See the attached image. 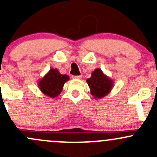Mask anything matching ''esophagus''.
Wrapping results in <instances>:
<instances>
[{"mask_svg": "<svg viewBox=\"0 0 157 157\" xmlns=\"http://www.w3.org/2000/svg\"><path fill=\"white\" fill-rule=\"evenodd\" d=\"M72 78H73V79H81V78H82V76H81V75H79V76H72Z\"/></svg>", "mask_w": 157, "mask_h": 157, "instance_id": "34e87169", "label": "esophagus"}]
</instances>
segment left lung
I'll return each mask as SVG.
<instances>
[{
    "label": "left lung",
    "mask_w": 157,
    "mask_h": 157,
    "mask_svg": "<svg viewBox=\"0 0 157 157\" xmlns=\"http://www.w3.org/2000/svg\"><path fill=\"white\" fill-rule=\"evenodd\" d=\"M90 93L96 99H102L108 95L114 86V81L105 75L100 68L92 72L91 77L86 80Z\"/></svg>",
    "instance_id": "left-lung-1"
}]
</instances>
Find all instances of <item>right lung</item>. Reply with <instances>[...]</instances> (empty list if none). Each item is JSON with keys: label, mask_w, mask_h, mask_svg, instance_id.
I'll return each mask as SVG.
<instances>
[{"label": "right lung", "mask_w": 157, "mask_h": 157, "mask_svg": "<svg viewBox=\"0 0 157 157\" xmlns=\"http://www.w3.org/2000/svg\"><path fill=\"white\" fill-rule=\"evenodd\" d=\"M70 80L69 76L61 74L58 69L51 68L38 82L39 90L45 96L55 98L62 91L64 83Z\"/></svg>", "instance_id": "add662e5"}]
</instances>
